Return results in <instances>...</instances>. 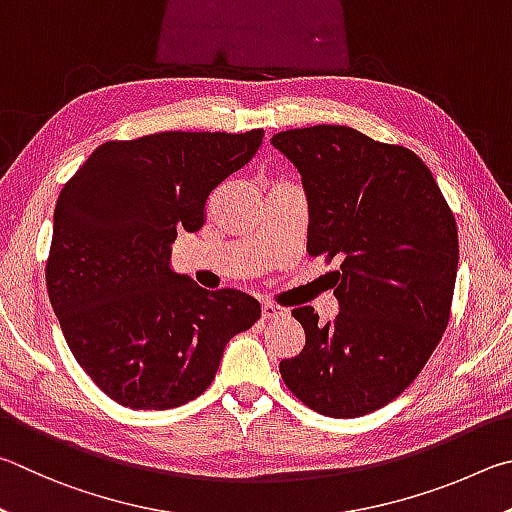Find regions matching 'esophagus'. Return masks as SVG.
Wrapping results in <instances>:
<instances>
[{"mask_svg":"<svg viewBox=\"0 0 512 512\" xmlns=\"http://www.w3.org/2000/svg\"><path fill=\"white\" fill-rule=\"evenodd\" d=\"M261 317H263L265 321H270V319H283V317H288V310L281 308V306H274V303H263Z\"/></svg>","mask_w":512,"mask_h":512,"instance_id":"1","label":"esophagus"}]
</instances>
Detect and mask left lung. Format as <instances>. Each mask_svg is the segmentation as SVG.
I'll return each instance as SVG.
<instances>
[{
	"mask_svg": "<svg viewBox=\"0 0 512 512\" xmlns=\"http://www.w3.org/2000/svg\"><path fill=\"white\" fill-rule=\"evenodd\" d=\"M308 197V254L339 258V315L294 308L306 346L281 362L288 389L330 418L389 405L423 371L450 321L459 270L454 215L423 159L346 125L272 137Z\"/></svg>",
	"mask_w": 512,
	"mask_h": 512,
	"instance_id": "obj_1",
	"label": "left lung"
}]
</instances>
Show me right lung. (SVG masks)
<instances>
[{"instance_id":"right-lung-1","label":"right lung","mask_w":512,"mask_h":512,"mask_svg":"<svg viewBox=\"0 0 512 512\" xmlns=\"http://www.w3.org/2000/svg\"><path fill=\"white\" fill-rule=\"evenodd\" d=\"M261 143L263 130L107 141L60 191L49 299L76 362L119 405L197 398L229 339L261 319L249 294L209 292L170 267L177 231L202 227L206 197Z\"/></svg>"}]
</instances>
